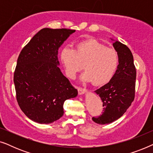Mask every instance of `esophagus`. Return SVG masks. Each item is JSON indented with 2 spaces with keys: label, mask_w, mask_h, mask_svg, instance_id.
I'll return each instance as SVG.
<instances>
[{
  "label": "esophagus",
  "mask_w": 153,
  "mask_h": 153,
  "mask_svg": "<svg viewBox=\"0 0 153 153\" xmlns=\"http://www.w3.org/2000/svg\"><path fill=\"white\" fill-rule=\"evenodd\" d=\"M86 91H87V90L84 88L78 87V92H79V94H80V95H82V94L85 93Z\"/></svg>",
  "instance_id": "obj_1"
}]
</instances>
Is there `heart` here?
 Listing matches in <instances>:
<instances>
[{
	"instance_id": "1",
	"label": "heart",
	"mask_w": 153,
	"mask_h": 153,
	"mask_svg": "<svg viewBox=\"0 0 153 153\" xmlns=\"http://www.w3.org/2000/svg\"><path fill=\"white\" fill-rule=\"evenodd\" d=\"M61 60L70 78H74L77 72L83 70L85 65L86 71L81 79L93 81L95 85L108 83L119 65L118 52L95 39L81 42L75 49L65 47L61 52Z\"/></svg>"
}]
</instances>
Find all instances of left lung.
Returning <instances> with one entry per match:
<instances>
[{
  "label": "left lung",
  "instance_id": "left-lung-1",
  "mask_svg": "<svg viewBox=\"0 0 153 153\" xmlns=\"http://www.w3.org/2000/svg\"><path fill=\"white\" fill-rule=\"evenodd\" d=\"M113 40V39H112ZM119 56V65L108 83L95 91L103 102V111L93 117L97 124H108L120 118L134 100L137 72L130 49L120 42L113 43Z\"/></svg>",
  "mask_w": 153,
  "mask_h": 153
}]
</instances>
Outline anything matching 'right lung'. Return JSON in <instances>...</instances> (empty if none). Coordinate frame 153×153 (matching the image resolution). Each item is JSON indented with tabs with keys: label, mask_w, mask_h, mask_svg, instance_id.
<instances>
[{
	"label": "right lung",
	"mask_w": 153,
	"mask_h": 153,
	"mask_svg": "<svg viewBox=\"0 0 153 153\" xmlns=\"http://www.w3.org/2000/svg\"><path fill=\"white\" fill-rule=\"evenodd\" d=\"M75 30L45 28L23 48L14 73L16 100L34 122L49 124L61 118L66 100L78 91L58 68V50Z\"/></svg>",
	"instance_id": "add662e5"
}]
</instances>
